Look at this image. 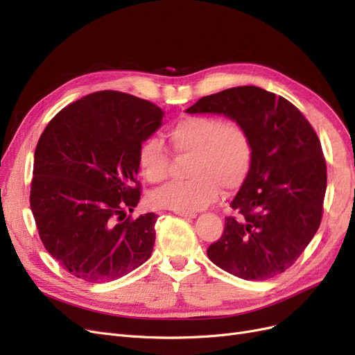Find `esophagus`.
Returning <instances> with one entry per match:
<instances>
[{"mask_svg": "<svg viewBox=\"0 0 355 355\" xmlns=\"http://www.w3.org/2000/svg\"><path fill=\"white\" fill-rule=\"evenodd\" d=\"M175 214H178V216H182V218H196L197 213L194 211H187V210H173Z\"/></svg>", "mask_w": 355, "mask_h": 355, "instance_id": "34e87169", "label": "esophagus"}]
</instances>
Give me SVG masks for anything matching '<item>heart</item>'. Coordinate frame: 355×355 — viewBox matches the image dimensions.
Listing matches in <instances>:
<instances>
[{"mask_svg": "<svg viewBox=\"0 0 355 355\" xmlns=\"http://www.w3.org/2000/svg\"><path fill=\"white\" fill-rule=\"evenodd\" d=\"M168 142L176 157L191 155L187 182H173L155 191L151 202L157 207L194 211L207 207L227 191L239 189L249 176L254 146L250 132L239 121L216 115H191L168 130ZM137 166L142 176L159 184L171 166L167 146L158 137H148L139 148Z\"/></svg>", "mask_w": 355, "mask_h": 355, "instance_id": "1", "label": "heart"}]
</instances>
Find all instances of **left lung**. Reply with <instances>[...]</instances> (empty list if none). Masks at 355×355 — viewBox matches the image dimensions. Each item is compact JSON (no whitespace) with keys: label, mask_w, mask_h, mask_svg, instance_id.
Listing matches in <instances>:
<instances>
[{"label":"left lung","mask_w":355,"mask_h":355,"mask_svg":"<svg viewBox=\"0 0 355 355\" xmlns=\"http://www.w3.org/2000/svg\"><path fill=\"white\" fill-rule=\"evenodd\" d=\"M189 114H223L250 132L253 164L225 218L222 237L209 245V259L244 280L284 272L315 235L327 187L320 139L293 103L256 85L204 96Z\"/></svg>","instance_id":"8db88e82"}]
</instances>
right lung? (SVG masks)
<instances>
[{"mask_svg": "<svg viewBox=\"0 0 355 355\" xmlns=\"http://www.w3.org/2000/svg\"><path fill=\"white\" fill-rule=\"evenodd\" d=\"M161 120L153 102L103 90L65 106L40 136L31 210L46 250L84 282L116 280L153 253L158 216L124 210L141 200L139 148Z\"/></svg>", "mask_w": 355, "mask_h": 355, "instance_id": "right-lung-1", "label": "right lung"}]
</instances>
